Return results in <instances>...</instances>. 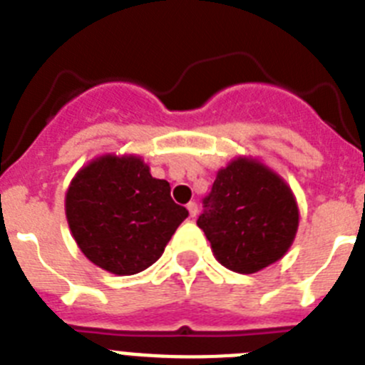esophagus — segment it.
Here are the masks:
<instances>
[{
	"label": "esophagus",
	"instance_id": "obj_1",
	"mask_svg": "<svg viewBox=\"0 0 365 365\" xmlns=\"http://www.w3.org/2000/svg\"><path fill=\"white\" fill-rule=\"evenodd\" d=\"M186 208H188V212H190V217L192 219H195L197 217V214H199V206H197V202H188V205H186Z\"/></svg>",
	"mask_w": 365,
	"mask_h": 365
}]
</instances>
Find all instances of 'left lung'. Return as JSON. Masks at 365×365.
Returning a JSON list of instances; mask_svg holds the SVG:
<instances>
[{"mask_svg": "<svg viewBox=\"0 0 365 365\" xmlns=\"http://www.w3.org/2000/svg\"><path fill=\"white\" fill-rule=\"evenodd\" d=\"M197 227L215 259L240 274H254L285 256L299 212L285 180L256 159L237 157L221 168L202 201Z\"/></svg>", "mask_w": 365, "mask_h": 365, "instance_id": "1", "label": "left lung"}]
</instances>
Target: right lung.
<instances>
[{"label": "right lung", "mask_w": 365, "mask_h": 365, "mask_svg": "<svg viewBox=\"0 0 365 365\" xmlns=\"http://www.w3.org/2000/svg\"><path fill=\"white\" fill-rule=\"evenodd\" d=\"M66 215L87 259L117 276H131L163 256L188 210L175 205L170 182L151 177L140 157L102 155L71 180Z\"/></svg>", "instance_id": "1"}]
</instances>
